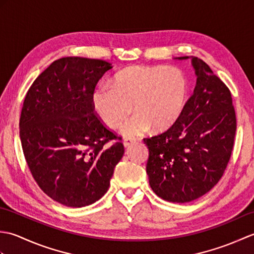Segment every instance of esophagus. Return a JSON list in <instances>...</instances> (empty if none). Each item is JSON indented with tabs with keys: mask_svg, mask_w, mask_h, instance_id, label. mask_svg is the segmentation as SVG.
<instances>
[{
	"mask_svg": "<svg viewBox=\"0 0 254 254\" xmlns=\"http://www.w3.org/2000/svg\"><path fill=\"white\" fill-rule=\"evenodd\" d=\"M134 143H135V139H134V138H124V141H123L124 147H128L130 145H132Z\"/></svg>",
	"mask_w": 254,
	"mask_h": 254,
	"instance_id": "1",
	"label": "esophagus"
}]
</instances>
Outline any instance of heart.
I'll return each mask as SVG.
<instances>
[{"label": "heart", "instance_id": "b5f03b06", "mask_svg": "<svg viewBox=\"0 0 254 254\" xmlns=\"http://www.w3.org/2000/svg\"><path fill=\"white\" fill-rule=\"evenodd\" d=\"M188 90L187 76L180 68L135 65L117 73L112 86L99 85L91 102L96 115L109 128L120 127L133 106L135 115L123 127V134L135 136L150 127L164 131L174 126L185 109Z\"/></svg>", "mask_w": 254, "mask_h": 254}]
</instances>
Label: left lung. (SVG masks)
Listing matches in <instances>:
<instances>
[{
	"instance_id": "1",
	"label": "left lung",
	"mask_w": 254,
	"mask_h": 254,
	"mask_svg": "<svg viewBox=\"0 0 254 254\" xmlns=\"http://www.w3.org/2000/svg\"><path fill=\"white\" fill-rule=\"evenodd\" d=\"M191 62L196 85L180 118L167 131L144 138L149 150V186L159 197L174 203L191 202L217 185L230 159L237 128L229 88L201 59L193 57Z\"/></svg>"
}]
</instances>
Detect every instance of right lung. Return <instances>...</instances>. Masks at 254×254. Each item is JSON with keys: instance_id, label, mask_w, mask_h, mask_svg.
Returning <instances> with one entry per match:
<instances>
[{"instance_id": "right-lung-1", "label": "right lung", "mask_w": 254, "mask_h": 254, "mask_svg": "<svg viewBox=\"0 0 254 254\" xmlns=\"http://www.w3.org/2000/svg\"><path fill=\"white\" fill-rule=\"evenodd\" d=\"M111 63L79 57L52 62L25 97L19 136L37 185L68 207L98 201L124 154L120 139L100 121L91 96Z\"/></svg>"}]
</instances>
